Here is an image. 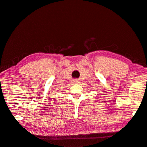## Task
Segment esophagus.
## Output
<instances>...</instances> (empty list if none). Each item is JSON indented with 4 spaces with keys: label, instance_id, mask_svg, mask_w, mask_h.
I'll list each match as a JSON object with an SVG mask.
<instances>
[{
    "label": "esophagus",
    "instance_id": "1",
    "mask_svg": "<svg viewBox=\"0 0 147 147\" xmlns=\"http://www.w3.org/2000/svg\"><path fill=\"white\" fill-rule=\"evenodd\" d=\"M74 81V82H75V83H77V82H78V80H77V79H75Z\"/></svg>",
    "mask_w": 147,
    "mask_h": 147
}]
</instances>
